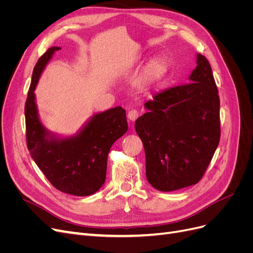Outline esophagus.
<instances>
[{
	"instance_id": "34e87169",
	"label": "esophagus",
	"mask_w": 253,
	"mask_h": 253,
	"mask_svg": "<svg viewBox=\"0 0 253 253\" xmlns=\"http://www.w3.org/2000/svg\"><path fill=\"white\" fill-rule=\"evenodd\" d=\"M139 114L136 110H131L127 113V118L129 121H135L137 118H138Z\"/></svg>"
}]
</instances>
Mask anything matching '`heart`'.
Segmentation results:
<instances>
[{
  "label": "heart",
  "mask_w": 253,
  "mask_h": 253,
  "mask_svg": "<svg viewBox=\"0 0 253 253\" xmlns=\"http://www.w3.org/2000/svg\"><path fill=\"white\" fill-rule=\"evenodd\" d=\"M170 71V62L167 57L159 55L151 58L139 75L138 82L143 88H150L163 81Z\"/></svg>",
  "instance_id": "1"
}]
</instances>
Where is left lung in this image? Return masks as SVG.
Returning a JSON list of instances; mask_svg holds the SVG:
<instances>
[{
    "label": "left lung",
    "instance_id": "1",
    "mask_svg": "<svg viewBox=\"0 0 253 253\" xmlns=\"http://www.w3.org/2000/svg\"><path fill=\"white\" fill-rule=\"evenodd\" d=\"M188 79L191 82L145 102L147 113L135 122L144 147L147 179L163 192L200 181L219 142L218 90L201 53Z\"/></svg>",
    "mask_w": 253,
    "mask_h": 253
}]
</instances>
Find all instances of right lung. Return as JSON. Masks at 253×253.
<instances>
[{
	"label": "right lung",
	"instance_id": "right-lung-1",
	"mask_svg": "<svg viewBox=\"0 0 253 253\" xmlns=\"http://www.w3.org/2000/svg\"><path fill=\"white\" fill-rule=\"evenodd\" d=\"M52 46L38 60L25 103L27 148L40 170L61 192L88 196L105 181L112 145L127 131L126 110L116 106L89 117L79 131L59 135L45 127L40 119L35 89L53 53Z\"/></svg>",
	"mask_w": 253,
	"mask_h": 253
}]
</instances>
